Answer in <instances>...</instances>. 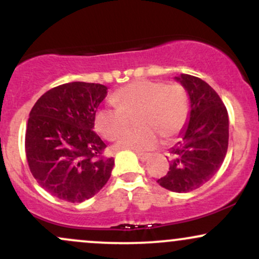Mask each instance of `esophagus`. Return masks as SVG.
<instances>
[{
    "mask_svg": "<svg viewBox=\"0 0 259 259\" xmlns=\"http://www.w3.org/2000/svg\"><path fill=\"white\" fill-rule=\"evenodd\" d=\"M136 154H138L139 159L142 160V162H145V160H147L148 158H150V156H151L150 153H144V152H136Z\"/></svg>",
    "mask_w": 259,
    "mask_h": 259,
    "instance_id": "esophagus-1",
    "label": "esophagus"
}]
</instances>
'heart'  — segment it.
<instances>
[{
  "label": "heart",
  "mask_w": 259,
  "mask_h": 259,
  "mask_svg": "<svg viewBox=\"0 0 259 259\" xmlns=\"http://www.w3.org/2000/svg\"><path fill=\"white\" fill-rule=\"evenodd\" d=\"M114 108L96 113L95 125L103 138H120L136 120L139 129L126 133L118 142L119 148L150 150L158 142L174 139L186 125L190 99L186 89L178 82L165 84L152 80H136L113 94Z\"/></svg>",
  "instance_id": "obj_1"
}]
</instances>
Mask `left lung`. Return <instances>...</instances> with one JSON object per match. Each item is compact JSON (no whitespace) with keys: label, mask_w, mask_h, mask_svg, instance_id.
I'll list each match as a JSON object with an SVG mask.
<instances>
[{"label":"left lung","mask_w":259,"mask_h":259,"mask_svg":"<svg viewBox=\"0 0 259 259\" xmlns=\"http://www.w3.org/2000/svg\"><path fill=\"white\" fill-rule=\"evenodd\" d=\"M190 96L189 125L170 148L168 173L157 180L174 192H190L214 177L228 151L229 117L219 95L197 76H177Z\"/></svg>","instance_id":"8db88e82"}]
</instances>
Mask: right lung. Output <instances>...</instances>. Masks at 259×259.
Returning <instances> with one entry per match:
<instances>
[{"mask_svg":"<svg viewBox=\"0 0 259 259\" xmlns=\"http://www.w3.org/2000/svg\"><path fill=\"white\" fill-rule=\"evenodd\" d=\"M105 85L73 81L56 86L36 101L29 114L25 154L38 185L55 197L82 202L106 185L114 159L94 132Z\"/></svg>","mask_w":259,"mask_h":259,"instance_id":"1","label":"right lung"}]
</instances>
